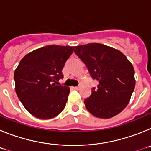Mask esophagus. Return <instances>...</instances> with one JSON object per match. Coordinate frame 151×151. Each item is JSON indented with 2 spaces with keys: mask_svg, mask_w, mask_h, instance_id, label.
<instances>
[{
  "mask_svg": "<svg viewBox=\"0 0 151 151\" xmlns=\"http://www.w3.org/2000/svg\"><path fill=\"white\" fill-rule=\"evenodd\" d=\"M73 89H75V90H78V89H79V86H76V87H73Z\"/></svg>",
  "mask_w": 151,
  "mask_h": 151,
  "instance_id": "obj_1",
  "label": "esophagus"
}]
</instances>
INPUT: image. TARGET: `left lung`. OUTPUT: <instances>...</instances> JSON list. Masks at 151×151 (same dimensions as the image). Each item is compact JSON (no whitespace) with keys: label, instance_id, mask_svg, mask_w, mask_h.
I'll return each mask as SVG.
<instances>
[{"label":"left lung","instance_id":"left-lung-1","mask_svg":"<svg viewBox=\"0 0 151 151\" xmlns=\"http://www.w3.org/2000/svg\"><path fill=\"white\" fill-rule=\"evenodd\" d=\"M74 52L98 81L85 100V107L98 118L110 119L122 112L130 101L135 86L132 64L122 52L98 43L75 47Z\"/></svg>","mask_w":151,"mask_h":151}]
</instances>
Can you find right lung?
I'll list each match as a JSON object with an SVG mask.
<instances>
[{"label": "right lung", "instance_id": "1", "mask_svg": "<svg viewBox=\"0 0 151 151\" xmlns=\"http://www.w3.org/2000/svg\"><path fill=\"white\" fill-rule=\"evenodd\" d=\"M74 47L48 45L26 54L14 73L15 90L24 107L34 116L48 119L63 110L69 88L56 85Z\"/></svg>", "mask_w": 151, "mask_h": 151}]
</instances>
